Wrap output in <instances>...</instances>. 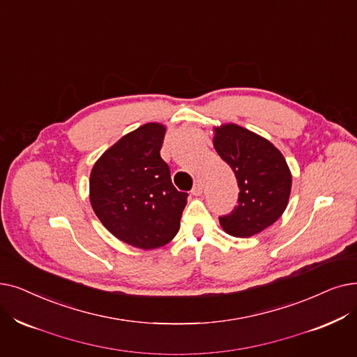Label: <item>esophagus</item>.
<instances>
[{"label": "esophagus", "mask_w": 357, "mask_h": 357, "mask_svg": "<svg viewBox=\"0 0 357 357\" xmlns=\"http://www.w3.org/2000/svg\"><path fill=\"white\" fill-rule=\"evenodd\" d=\"M201 192H203V185H201L199 181H197L195 185H194L192 191H191V194H192V195H201Z\"/></svg>", "instance_id": "1"}]
</instances>
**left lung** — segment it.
Wrapping results in <instances>:
<instances>
[{"label":"left lung","mask_w":357,"mask_h":357,"mask_svg":"<svg viewBox=\"0 0 357 357\" xmlns=\"http://www.w3.org/2000/svg\"><path fill=\"white\" fill-rule=\"evenodd\" d=\"M214 149L238 181V206L219 220L226 234L250 238L271 226L287 207L289 166L268 140L235 123L215 128Z\"/></svg>","instance_id":"8db88e82"}]
</instances>
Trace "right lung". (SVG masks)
I'll return each instance as SVG.
<instances>
[{
  "instance_id": "1",
  "label": "right lung",
  "mask_w": 357,
  "mask_h": 357,
  "mask_svg": "<svg viewBox=\"0 0 357 357\" xmlns=\"http://www.w3.org/2000/svg\"><path fill=\"white\" fill-rule=\"evenodd\" d=\"M165 127L146 123L123 135L91 169L90 201L102 225L128 245L153 250L178 234L187 192L160 158Z\"/></svg>"
}]
</instances>
